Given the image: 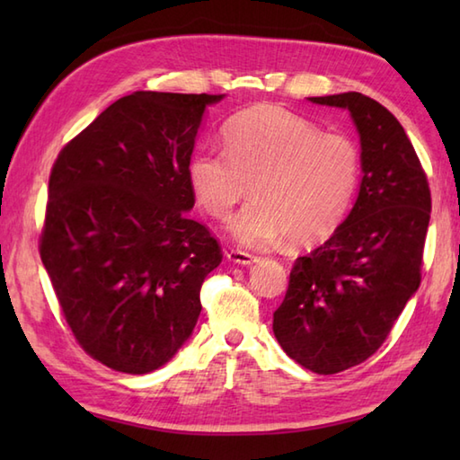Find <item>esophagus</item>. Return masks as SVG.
Returning a JSON list of instances; mask_svg holds the SVG:
<instances>
[{
  "label": "esophagus",
  "mask_w": 460,
  "mask_h": 460,
  "mask_svg": "<svg viewBox=\"0 0 460 460\" xmlns=\"http://www.w3.org/2000/svg\"><path fill=\"white\" fill-rule=\"evenodd\" d=\"M225 257H227V261L235 262V265H243V267H249L257 261L255 255H249L245 251H227L225 252Z\"/></svg>",
  "instance_id": "1"
}]
</instances>
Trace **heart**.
Segmentation results:
<instances>
[{
    "instance_id": "obj_1",
    "label": "heart",
    "mask_w": 460,
    "mask_h": 460,
    "mask_svg": "<svg viewBox=\"0 0 460 460\" xmlns=\"http://www.w3.org/2000/svg\"><path fill=\"white\" fill-rule=\"evenodd\" d=\"M223 136L227 152H195L188 181L199 208L219 221L251 185L252 199L229 225L241 245L261 249L287 237L310 245L346 217L359 180V150L349 136L322 132L270 104L235 114Z\"/></svg>"
}]
</instances>
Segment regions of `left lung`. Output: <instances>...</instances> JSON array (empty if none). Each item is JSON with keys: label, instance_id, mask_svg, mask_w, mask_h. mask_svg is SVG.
Returning a JSON list of instances; mask_svg holds the SVG:
<instances>
[{"label": "left lung", "instance_id": "left-lung-1", "mask_svg": "<svg viewBox=\"0 0 460 460\" xmlns=\"http://www.w3.org/2000/svg\"><path fill=\"white\" fill-rule=\"evenodd\" d=\"M308 101L349 112L361 181L334 235L296 259L272 332L287 356L330 376L376 354L417 292L431 191L403 126L385 106L361 93Z\"/></svg>", "mask_w": 460, "mask_h": 460}]
</instances>
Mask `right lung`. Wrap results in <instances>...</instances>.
<instances>
[{
    "label": "right lung",
    "mask_w": 460,
    "mask_h": 460,
    "mask_svg": "<svg viewBox=\"0 0 460 460\" xmlns=\"http://www.w3.org/2000/svg\"><path fill=\"white\" fill-rule=\"evenodd\" d=\"M223 96H122L53 165L39 252L76 341L106 367L150 374L199 318L223 255L188 217V165L205 109Z\"/></svg>",
    "instance_id": "right-lung-1"
}]
</instances>
